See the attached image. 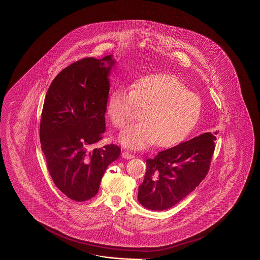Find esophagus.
I'll return each mask as SVG.
<instances>
[{"label": "esophagus", "mask_w": 260, "mask_h": 260, "mask_svg": "<svg viewBox=\"0 0 260 260\" xmlns=\"http://www.w3.org/2000/svg\"><path fill=\"white\" fill-rule=\"evenodd\" d=\"M122 157L125 158V159H132V158H134V155H133L132 153H129L128 151L124 150V151L122 152Z\"/></svg>", "instance_id": "1"}]
</instances>
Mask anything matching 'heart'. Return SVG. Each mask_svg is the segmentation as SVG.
<instances>
[{
    "label": "heart",
    "mask_w": 260,
    "mask_h": 260,
    "mask_svg": "<svg viewBox=\"0 0 260 260\" xmlns=\"http://www.w3.org/2000/svg\"><path fill=\"white\" fill-rule=\"evenodd\" d=\"M142 111L141 123L127 127L119 136L126 148L142 150L155 143L170 148L183 141L197 125L202 103L181 80L166 73L136 80L129 90L119 87L110 95L107 112L112 125L123 129Z\"/></svg>",
    "instance_id": "1"
}]
</instances>
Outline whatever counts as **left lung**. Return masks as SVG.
I'll return each mask as SVG.
<instances>
[{"instance_id":"1","label":"left lung","mask_w":260,"mask_h":260,"mask_svg":"<svg viewBox=\"0 0 260 260\" xmlns=\"http://www.w3.org/2000/svg\"><path fill=\"white\" fill-rule=\"evenodd\" d=\"M215 140L212 133H206L147 159V172L138 189L142 206L168 210L196 189L209 173Z\"/></svg>"}]
</instances>
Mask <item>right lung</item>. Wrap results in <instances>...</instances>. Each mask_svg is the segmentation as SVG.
Returning <instances> with one entry per match:
<instances>
[{
    "instance_id": "obj_1",
    "label": "right lung",
    "mask_w": 260,
    "mask_h": 260,
    "mask_svg": "<svg viewBox=\"0 0 260 260\" xmlns=\"http://www.w3.org/2000/svg\"><path fill=\"white\" fill-rule=\"evenodd\" d=\"M114 63L111 55L71 63L51 82L45 98L40 141L47 170L56 187L77 202L97 194L108 166L121 152L114 144L88 150L106 131L109 75Z\"/></svg>"
}]
</instances>
